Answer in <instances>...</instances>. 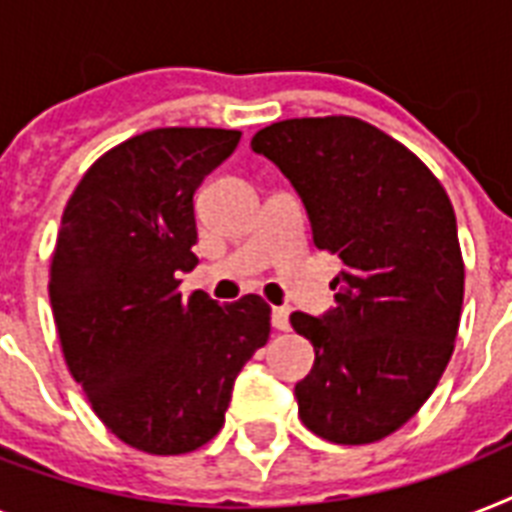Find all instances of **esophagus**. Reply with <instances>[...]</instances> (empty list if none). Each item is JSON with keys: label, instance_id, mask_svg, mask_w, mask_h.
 <instances>
[{"label": "esophagus", "instance_id": "obj_1", "mask_svg": "<svg viewBox=\"0 0 512 512\" xmlns=\"http://www.w3.org/2000/svg\"><path fill=\"white\" fill-rule=\"evenodd\" d=\"M271 324H273V329H279V332H287V329H289V308H273Z\"/></svg>", "mask_w": 512, "mask_h": 512}]
</instances>
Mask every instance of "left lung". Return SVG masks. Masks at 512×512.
<instances>
[{"label": "left lung", "mask_w": 512, "mask_h": 512, "mask_svg": "<svg viewBox=\"0 0 512 512\" xmlns=\"http://www.w3.org/2000/svg\"><path fill=\"white\" fill-rule=\"evenodd\" d=\"M252 151L292 183L313 244L342 260L335 308L289 316L316 350L295 385L300 420L332 444L380 441L452 358L465 292L452 201L409 148L353 116L276 122Z\"/></svg>", "instance_id": "obj_1"}]
</instances>
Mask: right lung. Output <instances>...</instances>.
<instances>
[{"instance_id":"add662e5","label":"right lung","mask_w":512,"mask_h":512,"mask_svg":"<svg viewBox=\"0 0 512 512\" xmlns=\"http://www.w3.org/2000/svg\"><path fill=\"white\" fill-rule=\"evenodd\" d=\"M241 132L164 127L111 148L66 204L50 305L68 372L116 438L185 454L223 428L236 374L271 335L257 295L183 297L199 263L193 193Z\"/></svg>"}]
</instances>
